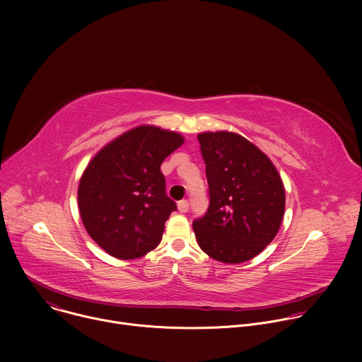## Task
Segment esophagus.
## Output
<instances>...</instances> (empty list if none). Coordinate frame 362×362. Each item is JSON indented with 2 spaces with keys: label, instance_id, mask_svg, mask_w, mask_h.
<instances>
[{
  "label": "esophagus",
  "instance_id": "obj_1",
  "mask_svg": "<svg viewBox=\"0 0 362 362\" xmlns=\"http://www.w3.org/2000/svg\"><path fill=\"white\" fill-rule=\"evenodd\" d=\"M177 209H179V212L180 214H186L187 211H189V202L187 200H180V202H177Z\"/></svg>",
  "mask_w": 362,
  "mask_h": 362
}]
</instances>
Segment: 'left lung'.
Wrapping results in <instances>:
<instances>
[{
  "label": "left lung",
  "mask_w": 362,
  "mask_h": 362,
  "mask_svg": "<svg viewBox=\"0 0 362 362\" xmlns=\"http://www.w3.org/2000/svg\"><path fill=\"white\" fill-rule=\"evenodd\" d=\"M209 208L193 221L200 249L216 261L242 264L276 236L285 189L278 170L253 143L229 133H200Z\"/></svg>",
  "instance_id": "8db88e82"
}]
</instances>
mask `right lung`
I'll list each match as a JSON object with an SVG mask.
<instances>
[{"instance_id": "obj_1", "label": "right lung", "mask_w": 362, "mask_h": 362, "mask_svg": "<svg viewBox=\"0 0 362 362\" xmlns=\"http://www.w3.org/2000/svg\"><path fill=\"white\" fill-rule=\"evenodd\" d=\"M182 144L179 133L140 126L103 147L86 168L78 186L81 221L109 255L136 259L160 243L165 222L177 209L160 166Z\"/></svg>"}]
</instances>
